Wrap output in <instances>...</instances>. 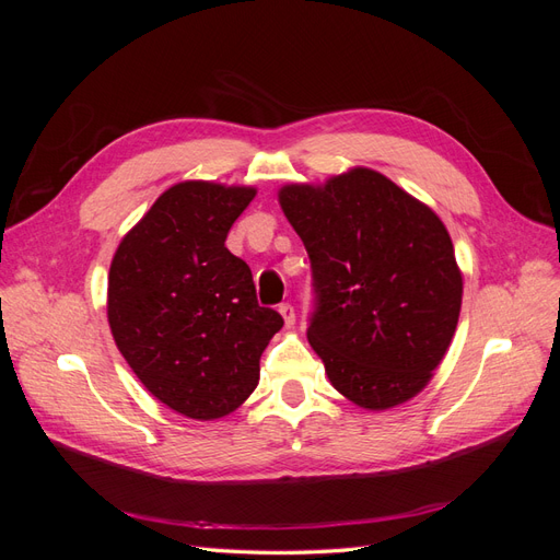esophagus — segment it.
<instances>
[{
  "mask_svg": "<svg viewBox=\"0 0 560 560\" xmlns=\"http://www.w3.org/2000/svg\"><path fill=\"white\" fill-rule=\"evenodd\" d=\"M278 313L282 315V319H284V327H287V329L294 327V322H296V313H294V308L290 306V303H282V306L278 308Z\"/></svg>",
  "mask_w": 560,
  "mask_h": 560,
  "instance_id": "1",
  "label": "esophagus"
}]
</instances>
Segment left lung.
<instances>
[{
	"mask_svg": "<svg viewBox=\"0 0 560 560\" xmlns=\"http://www.w3.org/2000/svg\"><path fill=\"white\" fill-rule=\"evenodd\" d=\"M278 202L311 257L308 341L329 383L366 411L413 399L442 364L463 306L442 219L364 165L325 184H284Z\"/></svg>",
	"mask_w": 560,
	"mask_h": 560,
	"instance_id": "obj_1",
	"label": "left lung"
}]
</instances>
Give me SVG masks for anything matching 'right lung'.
<instances>
[{"label":"right lung","instance_id":"1","mask_svg":"<svg viewBox=\"0 0 560 560\" xmlns=\"http://www.w3.org/2000/svg\"><path fill=\"white\" fill-rule=\"evenodd\" d=\"M254 186L177 182L118 243L107 319L135 376L194 420L233 413L259 383V360L282 329L261 308L249 266L226 249Z\"/></svg>","mask_w":560,"mask_h":560}]
</instances>
